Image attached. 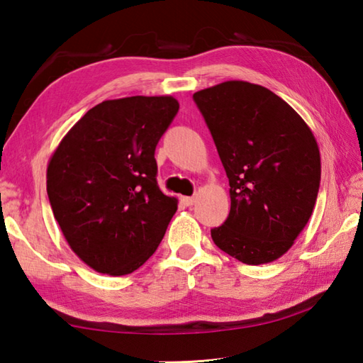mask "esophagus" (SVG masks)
<instances>
[{
  "instance_id": "obj_1",
  "label": "esophagus",
  "mask_w": 363,
  "mask_h": 363,
  "mask_svg": "<svg viewBox=\"0 0 363 363\" xmlns=\"http://www.w3.org/2000/svg\"><path fill=\"white\" fill-rule=\"evenodd\" d=\"M196 199L194 196H182V203L184 206H194Z\"/></svg>"
}]
</instances>
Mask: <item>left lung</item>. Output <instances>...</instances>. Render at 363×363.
Segmentation results:
<instances>
[{
    "label": "left lung",
    "mask_w": 363,
    "mask_h": 363,
    "mask_svg": "<svg viewBox=\"0 0 363 363\" xmlns=\"http://www.w3.org/2000/svg\"><path fill=\"white\" fill-rule=\"evenodd\" d=\"M204 117L229 179L230 211L213 243L248 265L290 250L317 203L321 162L304 120L256 84L228 81L199 90Z\"/></svg>",
    "instance_id": "obj_1"
}]
</instances>
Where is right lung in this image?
Wrapping results in <instances>:
<instances>
[{
    "label": "right lung",
    "mask_w": 363,
    "mask_h": 363,
    "mask_svg": "<svg viewBox=\"0 0 363 363\" xmlns=\"http://www.w3.org/2000/svg\"><path fill=\"white\" fill-rule=\"evenodd\" d=\"M179 103L172 96L103 101L57 146L46 172L54 218L99 273L123 276L148 260L177 211L157 186L154 152Z\"/></svg>",
    "instance_id": "1"
}]
</instances>
